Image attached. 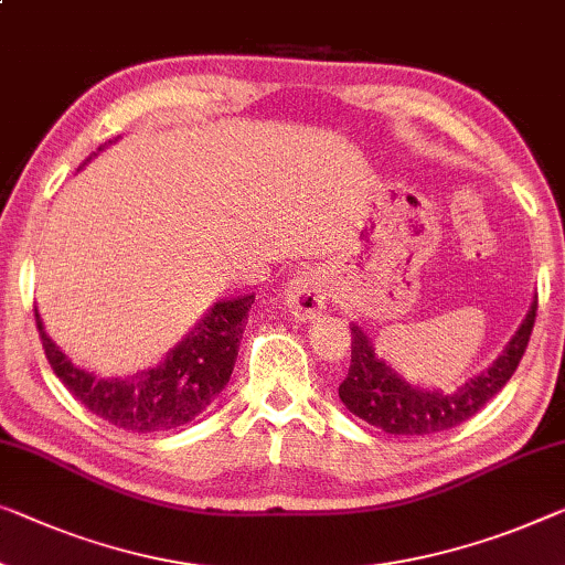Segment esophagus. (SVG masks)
I'll list each match as a JSON object with an SVG mask.
<instances>
[{
	"label": "esophagus",
	"mask_w": 565,
	"mask_h": 565,
	"mask_svg": "<svg viewBox=\"0 0 565 565\" xmlns=\"http://www.w3.org/2000/svg\"><path fill=\"white\" fill-rule=\"evenodd\" d=\"M327 289L322 274L315 271V268H305L294 279L286 284L284 289V301L289 311L297 319H311L319 311L324 309Z\"/></svg>",
	"instance_id": "esophagus-1"
}]
</instances>
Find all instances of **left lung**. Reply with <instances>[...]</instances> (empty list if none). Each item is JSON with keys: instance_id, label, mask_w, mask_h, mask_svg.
Segmentation results:
<instances>
[{"instance_id": "left-lung-1", "label": "left lung", "mask_w": 565, "mask_h": 565, "mask_svg": "<svg viewBox=\"0 0 565 565\" xmlns=\"http://www.w3.org/2000/svg\"><path fill=\"white\" fill-rule=\"evenodd\" d=\"M535 309L537 297L520 330L502 355L494 360L492 367H487V373L482 375L471 377L457 393L424 391L406 383L383 360L375 358L367 334L358 324H350L352 363L348 377L340 383V398L350 414L367 420L370 426L383 428L385 434L428 436L459 426L461 420L475 416L492 395H498L518 370L527 350L530 332H533Z\"/></svg>"}]
</instances>
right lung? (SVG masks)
Wrapping results in <instances>:
<instances>
[{"label":"right lung","instance_id":"add662e5","mask_svg":"<svg viewBox=\"0 0 565 565\" xmlns=\"http://www.w3.org/2000/svg\"><path fill=\"white\" fill-rule=\"evenodd\" d=\"M254 299L243 294L217 301L162 365L131 377H98L75 367L45 334L38 309L35 322L53 373L90 414L124 431L162 434L190 424L228 385Z\"/></svg>","mask_w":565,"mask_h":565}]
</instances>
